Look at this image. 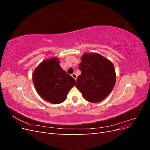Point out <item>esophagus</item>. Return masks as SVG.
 Here are the masks:
<instances>
[{"mask_svg": "<svg viewBox=\"0 0 150 150\" xmlns=\"http://www.w3.org/2000/svg\"><path fill=\"white\" fill-rule=\"evenodd\" d=\"M71 76H72V78H73L75 80H76V79H77V76H76V74L75 73L72 74H71Z\"/></svg>", "mask_w": 150, "mask_h": 150, "instance_id": "34e87169", "label": "esophagus"}]
</instances>
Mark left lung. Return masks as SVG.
<instances>
[{
	"label": "left lung",
	"instance_id": "8db88e82",
	"mask_svg": "<svg viewBox=\"0 0 150 150\" xmlns=\"http://www.w3.org/2000/svg\"><path fill=\"white\" fill-rule=\"evenodd\" d=\"M81 74L76 87L86 101L98 103L105 99L116 83L115 67L108 59L98 53H86L79 65Z\"/></svg>",
	"mask_w": 150,
	"mask_h": 150
}]
</instances>
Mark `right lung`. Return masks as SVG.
Wrapping results in <instances>:
<instances>
[{"label":"right lung","instance_id":"1","mask_svg":"<svg viewBox=\"0 0 150 150\" xmlns=\"http://www.w3.org/2000/svg\"><path fill=\"white\" fill-rule=\"evenodd\" d=\"M33 81L38 94L52 104L64 101L68 92L76 83L75 79L62 69L59 60L56 57L42 61L35 68Z\"/></svg>","mask_w":150,"mask_h":150}]
</instances>
